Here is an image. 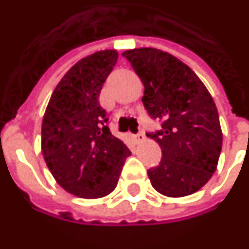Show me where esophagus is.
I'll return each mask as SVG.
<instances>
[{"instance_id": "obj_1", "label": "esophagus", "mask_w": 249, "mask_h": 249, "mask_svg": "<svg viewBox=\"0 0 249 249\" xmlns=\"http://www.w3.org/2000/svg\"><path fill=\"white\" fill-rule=\"evenodd\" d=\"M133 140L136 142H140L144 140V135L142 133H139V135H136V136H133Z\"/></svg>"}]
</instances>
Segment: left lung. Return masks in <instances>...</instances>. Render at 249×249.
Instances as JSON below:
<instances>
[{
	"mask_svg": "<svg viewBox=\"0 0 249 249\" xmlns=\"http://www.w3.org/2000/svg\"><path fill=\"white\" fill-rule=\"evenodd\" d=\"M144 85L142 104L161 130L148 135L160 145V164L148 170L151 185L166 197L194 194L217 170L222 130L212 95L190 67L168 52H123Z\"/></svg>",
	"mask_w": 249,
	"mask_h": 249,
	"instance_id": "obj_1",
	"label": "left lung"
}]
</instances>
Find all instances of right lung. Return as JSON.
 <instances>
[{
	"mask_svg": "<svg viewBox=\"0 0 249 249\" xmlns=\"http://www.w3.org/2000/svg\"><path fill=\"white\" fill-rule=\"evenodd\" d=\"M119 58L105 50L76 62L60 79L41 124V152L52 177L79 198L107 197L119 182L130 151L107 128L100 107L102 85Z\"/></svg>",
	"mask_w": 249,
	"mask_h": 249,
	"instance_id": "add662e5",
	"label": "right lung"
}]
</instances>
